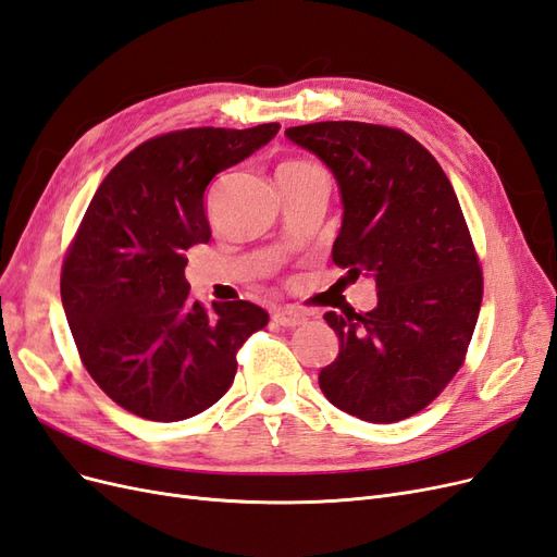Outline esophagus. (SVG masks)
Returning <instances> with one entry per match:
<instances>
[{
	"label": "esophagus",
	"instance_id": "34e87169",
	"mask_svg": "<svg viewBox=\"0 0 557 557\" xmlns=\"http://www.w3.org/2000/svg\"><path fill=\"white\" fill-rule=\"evenodd\" d=\"M274 323L276 325H283V327H297V325H305L307 323V315L293 309V307H283V309H276L274 311Z\"/></svg>",
	"mask_w": 557,
	"mask_h": 557
}]
</instances>
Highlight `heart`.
Listing matches in <instances>:
<instances>
[{
	"label": "heart",
	"instance_id": "1",
	"mask_svg": "<svg viewBox=\"0 0 557 557\" xmlns=\"http://www.w3.org/2000/svg\"><path fill=\"white\" fill-rule=\"evenodd\" d=\"M311 170H318L315 164L307 162V160H285L281 166H278V176L281 174H299V172H311Z\"/></svg>",
	"mask_w": 557,
	"mask_h": 557
}]
</instances>
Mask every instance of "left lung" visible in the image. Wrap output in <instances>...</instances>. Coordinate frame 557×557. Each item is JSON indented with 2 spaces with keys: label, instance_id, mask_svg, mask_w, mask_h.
Wrapping results in <instances>:
<instances>
[{
  "label": "left lung",
  "instance_id": "obj_1",
  "mask_svg": "<svg viewBox=\"0 0 557 557\" xmlns=\"http://www.w3.org/2000/svg\"><path fill=\"white\" fill-rule=\"evenodd\" d=\"M285 137L339 185L334 264L379 290L372 311L323 315L339 356L320 369V391L367 423H397L444 391L476 327L483 276L460 201L440 162L401 129L327 121Z\"/></svg>",
  "mask_w": 557,
  "mask_h": 557
}]
</instances>
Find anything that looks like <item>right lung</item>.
Wrapping results in <instances>:
<instances>
[{
	"instance_id": "1",
	"label": "right lung",
	"mask_w": 557,
	"mask_h": 557,
	"mask_svg": "<svg viewBox=\"0 0 557 557\" xmlns=\"http://www.w3.org/2000/svg\"><path fill=\"white\" fill-rule=\"evenodd\" d=\"M278 129L264 123L162 134L134 148L97 188L60 290L81 360L117 407L176 423L230 391L239 346L269 315L244 299L213 301L207 311L190 297L185 250L211 239V178Z\"/></svg>"
}]
</instances>
